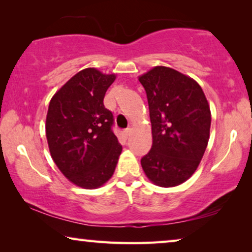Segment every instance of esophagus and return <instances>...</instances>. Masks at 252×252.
<instances>
[{
  "label": "esophagus",
  "mask_w": 252,
  "mask_h": 252,
  "mask_svg": "<svg viewBox=\"0 0 252 252\" xmlns=\"http://www.w3.org/2000/svg\"><path fill=\"white\" fill-rule=\"evenodd\" d=\"M130 133H131V129H126L125 132H123V136H125L126 139H127V138H129Z\"/></svg>",
  "instance_id": "34e87169"
}]
</instances>
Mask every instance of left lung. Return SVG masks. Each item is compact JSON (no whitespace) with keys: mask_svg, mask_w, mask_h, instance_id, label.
<instances>
[{"mask_svg":"<svg viewBox=\"0 0 252 252\" xmlns=\"http://www.w3.org/2000/svg\"><path fill=\"white\" fill-rule=\"evenodd\" d=\"M147 93L152 147L141 159L153 185L177 187L199 167L210 136L211 112L197 81L168 66L139 76Z\"/></svg>","mask_w":252,"mask_h":252,"instance_id":"8db88e82","label":"left lung"}]
</instances>
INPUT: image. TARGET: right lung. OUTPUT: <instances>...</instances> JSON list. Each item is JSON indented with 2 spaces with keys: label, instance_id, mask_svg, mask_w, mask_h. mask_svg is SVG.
I'll use <instances>...</instances> for the list:
<instances>
[{
  "label": "right lung",
  "instance_id": "obj_1",
  "mask_svg": "<svg viewBox=\"0 0 252 252\" xmlns=\"http://www.w3.org/2000/svg\"><path fill=\"white\" fill-rule=\"evenodd\" d=\"M117 75L87 67L62 85L50 101L45 134L51 157L73 185L96 189L113 176L122 147L111 131L113 116L105 92Z\"/></svg>",
  "mask_w": 252,
  "mask_h": 252
}]
</instances>
